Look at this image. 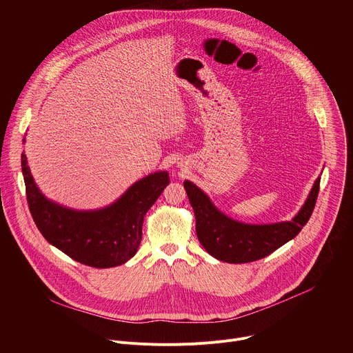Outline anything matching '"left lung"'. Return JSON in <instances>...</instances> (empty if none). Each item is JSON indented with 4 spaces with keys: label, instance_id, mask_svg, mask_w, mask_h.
Masks as SVG:
<instances>
[{
    "label": "left lung",
    "instance_id": "left-lung-1",
    "mask_svg": "<svg viewBox=\"0 0 353 353\" xmlns=\"http://www.w3.org/2000/svg\"><path fill=\"white\" fill-rule=\"evenodd\" d=\"M184 188L194 210L196 237L207 253L225 263L243 264L270 256L299 234L313 214L320 177L292 221L261 225L239 222L225 215L203 190L188 180L184 181Z\"/></svg>",
    "mask_w": 353,
    "mask_h": 353
}]
</instances>
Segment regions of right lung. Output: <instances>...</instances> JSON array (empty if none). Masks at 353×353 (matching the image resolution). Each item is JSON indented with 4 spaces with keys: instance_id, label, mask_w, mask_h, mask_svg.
<instances>
[{
    "instance_id": "1",
    "label": "right lung",
    "mask_w": 353,
    "mask_h": 353,
    "mask_svg": "<svg viewBox=\"0 0 353 353\" xmlns=\"http://www.w3.org/2000/svg\"><path fill=\"white\" fill-rule=\"evenodd\" d=\"M21 165L29 211L43 237L72 260L94 268L117 267L135 256L143 216L169 184V173L159 170L135 181L113 204L81 211L54 203L39 190L25 154Z\"/></svg>"
}]
</instances>
